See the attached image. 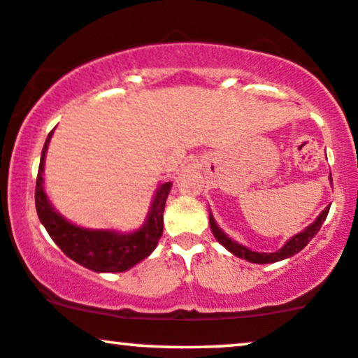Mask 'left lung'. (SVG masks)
<instances>
[{"instance_id":"left-lung-1","label":"left lung","mask_w":358,"mask_h":358,"mask_svg":"<svg viewBox=\"0 0 358 358\" xmlns=\"http://www.w3.org/2000/svg\"><path fill=\"white\" fill-rule=\"evenodd\" d=\"M329 182H331V178H329ZM328 212H329V207H326V209L321 212L320 215H317L316 221H314L313 224H309L304 231L297 233L296 236L290 238L280 250L273 251V253H260V251H253V250L246 248V246L239 245V243L234 241V239H231L226 233H224L221 227L217 226V222H215L214 215H212L210 210H209V222H210V229H212V234H214V238L217 239V241L221 243V245L227 251H231L234 257L243 258V260L251 262V263H258V265H265V263H275V262L285 260V258H290V257H294L296 253H299V251L304 248V246L308 245V243L311 241L314 236H316L317 231H320V227H321V224L326 221V215H328Z\"/></svg>"}]
</instances>
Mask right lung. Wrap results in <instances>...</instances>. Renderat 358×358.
<instances>
[{"label":"right lung","instance_id":"right-lung-1","mask_svg":"<svg viewBox=\"0 0 358 358\" xmlns=\"http://www.w3.org/2000/svg\"><path fill=\"white\" fill-rule=\"evenodd\" d=\"M52 132L47 136L35 185V207L41 222L66 257L98 273L125 272L155 251L163 234V212L171 182L156 188L148 217L139 229L120 233L113 229H90L69 222L54 209L44 188V163Z\"/></svg>","mask_w":358,"mask_h":358}]
</instances>
